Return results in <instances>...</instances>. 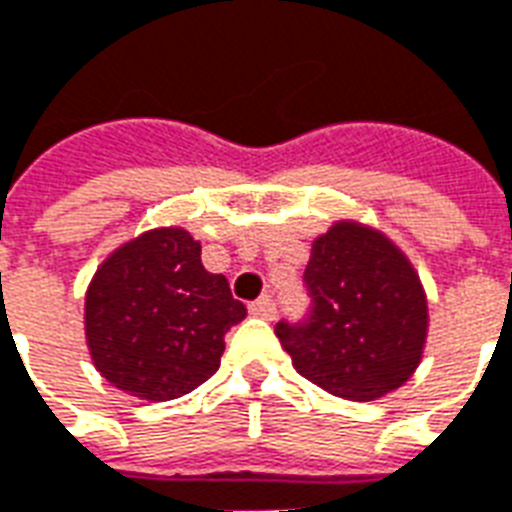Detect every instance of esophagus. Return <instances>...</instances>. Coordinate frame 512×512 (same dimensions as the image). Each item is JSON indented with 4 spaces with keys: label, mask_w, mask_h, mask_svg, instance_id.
<instances>
[{
    "label": "esophagus",
    "mask_w": 512,
    "mask_h": 512,
    "mask_svg": "<svg viewBox=\"0 0 512 512\" xmlns=\"http://www.w3.org/2000/svg\"><path fill=\"white\" fill-rule=\"evenodd\" d=\"M251 312L253 315H259V318H275V312H277V307H275V301L269 299V296H261V299H256L251 304Z\"/></svg>",
    "instance_id": "1"
}]
</instances>
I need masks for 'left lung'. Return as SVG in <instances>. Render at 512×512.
<instances>
[{
	"label": "left lung",
	"mask_w": 512,
	"mask_h": 512,
	"mask_svg": "<svg viewBox=\"0 0 512 512\" xmlns=\"http://www.w3.org/2000/svg\"><path fill=\"white\" fill-rule=\"evenodd\" d=\"M304 280L312 318L275 328L293 368L342 400L398 390L422 363L430 331L425 285L382 229L339 219L312 240Z\"/></svg>",
	"instance_id": "8db88e82"
}]
</instances>
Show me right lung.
Returning <instances> with one entry per match:
<instances>
[{
	"mask_svg": "<svg viewBox=\"0 0 512 512\" xmlns=\"http://www.w3.org/2000/svg\"><path fill=\"white\" fill-rule=\"evenodd\" d=\"M184 227H154L106 256L85 291V344L106 382L138 400H176L221 366L245 318L224 275L202 267Z\"/></svg>",
	"mask_w": 512,
	"mask_h": 512,
	"instance_id": "right-lung-1",
	"label": "right lung"
}]
</instances>
